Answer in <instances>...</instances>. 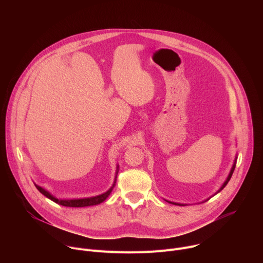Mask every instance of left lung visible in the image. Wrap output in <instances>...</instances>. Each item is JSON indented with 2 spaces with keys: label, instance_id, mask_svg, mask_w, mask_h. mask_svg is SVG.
I'll return each instance as SVG.
<instances>
[{
  "label": "left lung",
  "instance_id": "8db88e82",
  "mask_svg": "<svg viewBox=\"0 0 263 263\" xmlns=\"http://www.w3.org/2000/svg\"><path fill=\"white\" fill-rule=\"evenodd\" d=\"M237 158V157H236ZM235 165H236V159H235V161H234V164H233V166H232V168H231V172H230V174H229V176H228V178H227V180L226 181H224V183L222 184V186L220 187V189H219V191L217 192V193H219L222 189H223V187L224 186H226L227 184H228V182L230 181V179H231V177H232V174H233V172H234V170H235ZM166 202H168V203H171V204H174V205H178V206H185L184 204H179V203H174V202H170V201H166ZM206 202V201H205Z\"/></svg>",
  "mask_w": 263,
  "mask_h": 263
}]
</instances>
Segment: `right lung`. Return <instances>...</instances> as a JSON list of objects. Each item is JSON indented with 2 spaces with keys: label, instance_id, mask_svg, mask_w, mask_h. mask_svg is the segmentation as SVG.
I'll use <instances>...</instances> for the list:
<instances>
[{
  "label": "right lung",
  "instance_id": "obj_1",
  "mask_svg": "<svg viewBox=\"0 0 263 263\" xmlns=\"http://www.w3.org/2000/svg\"><path fill=\"white\" fill-rule=\"evenodd\" d=\"M118 174H119V165L117 166V172H116V179H115V182L114 184H112V186L110 187V190H108L106 193L102 194V195H99V196H96V197H91V198H84V199H73V200H60V199H57L55 198L54 196H52L48 191H46L45 189H43V187L36 185V189L40 191L41 194H43L45 197H47L48 199L52 200L53 202L61 205V206H65V207H86V206H93V205H98L102 202H104L108 196L111 194L112 190H114V187L117 183V177H118Z\"/></svg>",
  "mask_w": 263,
  "mask_h": 263
}]
</instances>
